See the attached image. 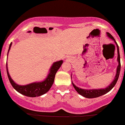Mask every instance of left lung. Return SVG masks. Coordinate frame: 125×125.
<instances>
[{
    "label": "left lung",
    "instance_id": "obj_1",
    "mask_svg": "<svg viewBox=\"0 0 125 125\" xmlns=\"http://www.w3.org/2000/svg\"><path fill=\"white\" fill-rule=\"evenodd\" d=\"M106 35L111 40H113L115 43L116 44V46L117 47V53H118V58H117V61L118 62V65L116 68V75L115 76L113 81L109 83V85L107 87H104V88L101 89H82L80 88L79 87L76 86L73 82L72 81V85H73V87L75 89V91L79 93L80 95H82L84 97L86 98H95V97H100L101 95H104V94L108 93V92L111 91L115 87V84L116 83L117 81H118V77L120 75V69H121V63H120V52H119V47L117 44V43L115 41V38H114L113 36L109 33V32H106ZM72 79V75H71Z\"/></svg>",
    "mask_w": 125,
    "mask_h": 125
}]
</instances>
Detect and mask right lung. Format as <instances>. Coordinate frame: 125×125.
Here are the masks:
<instances>
[{
  "mask_svg": "<svg viewBox=\"0 0 125 125\" xmlns=\"http://www.w3.org/2000/svg\"><path fill=\"white\" fill-rule=\"evenodd\" d=\"M11 46L12 43L9 45L7 56H8L9 52L10 50ZM63 62V60H59V61L53 63L50 69H49V72H48V73L46 77L43 81L32 82V83H28L26 85H19L13 81L12 79L10 77L9 73L7 63H6V69H7V76H8L9 80L10 81L12 86L18 93L24 95L28 96V97H38V96H41V95L46 93L50 89L51 87L52 86L54 82L55 74L57 72L58 69H60V67H61Z\"/></svg>",
  "mask_w": 125,
  "mask_h": 125,
  "instance_id": "add662e5",
  "label": "right lung"
}]
</instances>
